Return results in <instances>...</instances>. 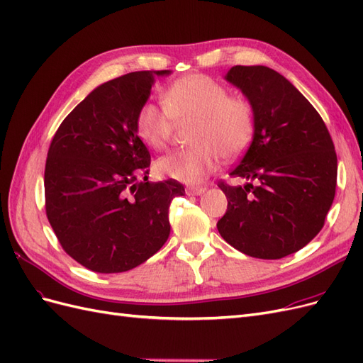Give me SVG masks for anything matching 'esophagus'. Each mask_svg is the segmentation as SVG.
<instances>
[{"label":"esophagus","instance_id":"esophagus-1","mask_svg":"<svg viewBox=\"0 0 363 363\" xmlns=\"http://www.w3.org/2000/svg\"><path fill=\"white\" fill-rule=\"evenodd\" d=\"M204 191H206V188H200V186H189L188 189H186V194L188 195H201V194H204Z\"/></svg>","mask_w":363,"mask_h":363}]
</instances>
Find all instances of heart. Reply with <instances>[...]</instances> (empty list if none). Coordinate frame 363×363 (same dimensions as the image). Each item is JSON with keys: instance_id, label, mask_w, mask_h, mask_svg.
<instances>
[{"instance_id": "obj_1", "label": "heart", "mask_w": 363, "mask_h": 363, "mask_svg": "<svg viewBox=\"0 0 363 363\" xmlns=\"http://www.w3.org/2000/svg\"><path fill=\"white\" fill-rule=\"evenodd\" d=\"M162 104L147 101L136 113V131L152 150L168 145L174 121L195 119L183 151L162 156L155 163L159 177L195 184L215 172L225 159L244 152L255 136V108L244 96H230L227 87L203 74H189L171 83Z\"/></svg>"}]
</instances>
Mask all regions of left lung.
Returning <instances> with one entry per match:
<instances>
[{"instance_id": "obj_1", "label": "left lung", "mask_w": 363, "mask_h": 363, "mask_svg": "<svg viewBox=\"0 0 363 363\" xmlns=\"http://www.w3.org/2000/svg\"><path fill=\"white\" fill-rule=\"evenodd\" d=\"M225 80L255 108L256 130L230 172L248 183H219L228 204L218 232L247 256L281 259L306 247L324 225L336 191L333 140L315 107L277 71L238 65Z\"/></svg>"}]
</instances>
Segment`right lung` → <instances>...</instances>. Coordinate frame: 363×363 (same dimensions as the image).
I'll return each instance as SVG.
<instances>
[{
  "instance_id": "add662e5",
  "label": "right lung",
  "mask_w": 363,
  "mask_h": 363,
  "mask_svg": "<svg viewBox=\"0 0 363 363\" xmlns=\"http://www.w3.org/2000/svg\"><path fill=\"white\" fill-rule=\"evenodd\" d=\"M169 74L136 71L100 84L51 140L43 177L47 216L62 248L87 269H133L169 236L168 208L184 188L175 180L148 182L151 156L135 123L155 77Z\"/></svg>"
}]
</instances>
